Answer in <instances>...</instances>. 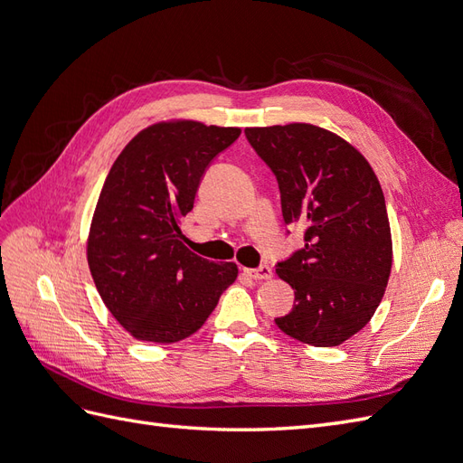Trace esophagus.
<instances>
[{
    "label": "esophagus",
    "instance_id": "1",
    "mask_svg": "<svg viewBox=\"0 0 463 463\" xmlns=\"http://www.w3.org/2000/svg\"><path fill=\"white\" fill-rule=\"evenodd\" d=\"M253 279H270L272 278V269L269 264H260L259 269L253 270H245Z\"/></svg>",
    "mask_w": 463,
    "mask_h": 463
}]
</instances>
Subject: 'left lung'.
Returning a JSON list of instances; mask_svg holds the SVG:
<instances>
[{
	"instance_id": "1",
	"label": "left lung",
	"mask_w": 463,
	"mask_h": 463,
	"mask_svg": "<svg viewBox=\"0 0 463 463\" xmlns=\"http://www.w3.org/2000/svg\"><path fill=\"white\" fill-rule=\"evenodd\" d=\"M245 137L276 175L286 226H305V245L276 264L296 301L274 322L303 344L340 345L371 320L388 284L381 184L352 145L315 125L253 128Z\"/></svg>"
}]
</instances>
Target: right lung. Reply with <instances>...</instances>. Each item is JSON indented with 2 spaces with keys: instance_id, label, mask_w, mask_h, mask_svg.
<instances>
[{
  "instance_id": "obj_1",
  "label": "right lung",
  "mask_w": 463,
  "mask_h": 463,
  "mask_svg": "<svg viewBox=\"0 0 463 463\" xmlns=\"http://www.w3.org/2000/svg\"><path fill=\"white\" fill-rule=\"evenodd\" d=\"M241 129L158 123L121 150L104 181L89 266L102 301L137 340L174 344L197 332L237 278L184 245L179 218L193 210L213 160Z\"/></svg>"
}]
</instances>
